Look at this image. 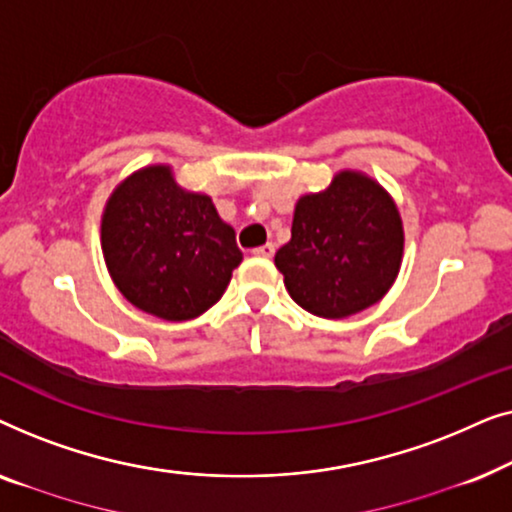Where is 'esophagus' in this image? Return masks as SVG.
<instances>
[{
	"mask_svg": "<svg viewBox=\"0 0 512 512\" xmlns=\"http://www.w3.org/2000/svg\"><path fill=\"white\" fill-rule=\"evenodd\" d=\"M254 256H258V258H272V256H275V244L268 242V244H263V247H256L254 249Z\"/></svg>",
	"mask_w": 512,
	"mask_h": 512,
	"instance_id": "obj_1",
	"label": "esophagus"
}]
</instances>
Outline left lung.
Returning <instances> with one entry per match:
<instances>
[{
  "mask_svg": "<svg viewBox=\"0 0 512 512\" xmlns=\"http://www.w3.org/2000/svg\"><path fill=\"white\" fill-rule=\"evenodd\" d=\"M403 219L368 174L340 170L300 195L291 240L275 254L289 296L310 314L345 319L387 296L403 263Z\"/></svg>",
  "mask_w": 512,
  "mask_h": 512,
  "instance_id": "obj_1",
  "label": "left lung"
}]
</instances>
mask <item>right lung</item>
Wrapping results in <instances>:
<instances>
[{"instance_id": "right-lung-1", "label": "right lung", "mask_w": 512, "mask_h": 512, "mask_svg": "<svg viewBox=\"0 0 512 512\" xmlns=\"http://www.w3.org/2000/svg\"><path fill=\"white\" fill-rule=\"evenodd\" d=\"M102 256L125 300L165 321L207 312L242 263L235 230L209 195L186 191L170 165H146L111 191Z\"/></svg>"}]
</instances>
